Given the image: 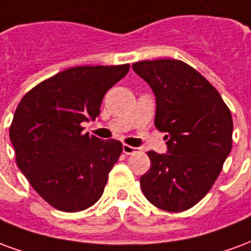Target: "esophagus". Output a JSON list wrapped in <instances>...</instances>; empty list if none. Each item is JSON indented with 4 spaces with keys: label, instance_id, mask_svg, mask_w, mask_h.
I'll use <instances>...</instances> for the list:
<instances>
[{
    "label": "esophagus",
    "instance_id": "obj_1",
    "mask_svg": "<svg viewBox=\"0 0 251 251\" xmlns=\"http://www.w3.org/2000/svg\"><path fill=\"white\" fill-rule=\"evenodd\" d=\"M122 151H124V153H125V154H133V153H136L137 152V148H134V147H130V145H124V147H122Z\"/></svg>",
    "mask_w": 251,
    "mask_h": 251
}]
</instances>
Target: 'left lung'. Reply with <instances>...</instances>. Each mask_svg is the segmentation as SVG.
I'll return each mask as SVG.
<instances>
[{"label":"left lung","mask_w":251,"mask_h":251,"mask_svg":"<svg viewBox=\"0 0 251 251\" xmlns=\"http://www.w3.org/2000/svg\"><path fill=\"white\" fill-rule=\"evenodd\" d=\"M156 95L154 126L167 133L168 152L149 151L151 169L140 184L153 205L181 212L204 198L231 152L232 118L203 75L176 59L133 64Z\"/></svg>","instance_id":"1"}]
</instances>
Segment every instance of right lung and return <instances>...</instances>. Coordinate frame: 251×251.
I'll return each mask as SVG.
<instances>
[{
    "label": "right lung",
    "mask_w": 251,
    "mask_h": 251,
    "mask_svg": "<svg viewBox=\"0 0 251 251\" xmlns=\"http://www.w3.org/2000/svg\"><path fill=\"white\" fill-rule=\"evenodd\" d=\"M129 68H68L39 83L20 100L9 129L16 163L36 192L56 210H86L103 194L122 144L84 134L82 124L98 117L104 94Z\"/></svg>",
    "instance_id": "add662e5"
}]
</instances>
